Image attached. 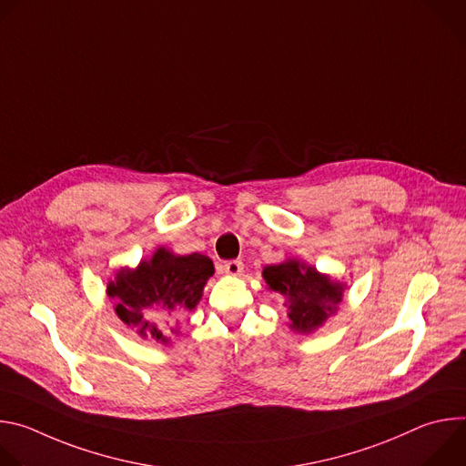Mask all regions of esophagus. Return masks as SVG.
Masks as SVG:
<instances>
[{
    "label": "esophagus",
    "instance_id": "1",
    "mask_svg": "<svg viewBox=\"0 0 466 466\" xmlns=\"http://www.w3.org/2000/svg\"><path fill=\"white\" fill-rule=\"evenodd\" d=\"M223 269L227 275L230 277H239L243 273V261L241 259H230V261H225Z\"/></svg>",
    "mask_w": 466,
    "mask_h": 466
}]
</instances>
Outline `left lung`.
Segmentation results:
<instances>
[{
	"label": "left lung",
	"mask_w": 466,
	"mask_h": 466,
	"mask_svg": "<svg viewBox=\"0 0 466 466\" xmlns=\"http://www.w3.org/2000/svg\"><path fill=\"white\" fill-rule=\"evenodd\" d=\"M261 277L271 291L286 299L288 326L302 336L313 334L331 315L338 313L347 289V284L341 280H334L297 258L265 265Z\"/></svg>",
	"instance_id": "obj_1"
}]
</instances>
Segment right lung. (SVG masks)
I'll return each instance as SVG.
<instances>
[{
	"instance_id": "add662e5",
	"label": "right lung",
	"mask_w": 466,
	"mask_h": 466,
	"mask_svg": "<svg viewBox=\"0 0 466 466\" xmlns=\"http://www.w3.org/2000/svg\"><path fill=\"white\" fill-rule=\"evenodd\" d=\"M214 271L212 259L205 254L180 256L158 247L137 268H119L106 284V295L116 315L142 339L169 345L171 339L160 329L157 315L175 317L195 309Z\"/></svg>"
}]
</instances>
